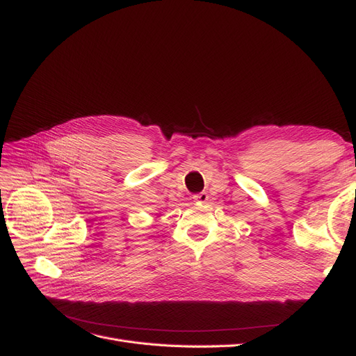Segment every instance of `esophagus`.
Masks as SVG:
<instances>
[{"instance_id": "obj_1", "label": "esophagus", "mask_w": 356, "mask_h": 356, "mask_svg": "<svg viewBox=\"0 0 356 356\" xmlns=\"http://www.w3.org/2000/svg\"><path fill=\"white\" fill-rule=\"evenodd\" d=\"M193 200H195L196 203H204V202L208 200V193L202 191V193H199V195H195V196H193Z\"/></svg>"}]
</instances>
